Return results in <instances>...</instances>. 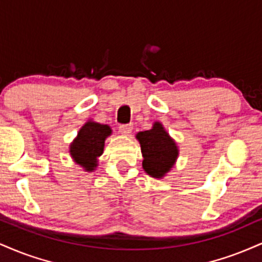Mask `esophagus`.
<instances>
[{
    "label": "esophagus",
    "mask_w": 262,
    "mask_h": 262,
    "mask_svg": "<svg viewBox=\"0 0 262 262\" xmlns=\"http://www.w3.org/2000/svg\"><path fill=\"white\" fill-rule=\"evenodd\" d=\"M133 130V124H122L119 125V133L122 135H129Z\"/></svg>",
    "instance_id": "obj_1"
}]
</instances>
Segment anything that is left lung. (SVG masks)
Wrapping results in <instances>:
<instances>
[{
  "label": "left lung",
  "instance_id": "left-lung-1",
  "mask_svg": "<svg viewBox=\"0 0 262 262\" xmlns=\"http://www.w3.org/2000/svg\"><path fill=\"white\" fill-rule=\"evenodd\" d=\"M143 154V168L154 178L165 177L177 160L179 150L160 122L154 123L150 130L137 134Z\"/></svg>",
  "mask_w": 262,
  "mask_h": 262
}]
</instances>
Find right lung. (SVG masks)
Returning <instances> with one entry per match:
<instances>
[{
    "label": "right lung",
    "instance_id": "right-lung-1",
    "mask_svg": "<svg viewBox=\"0 0 262 262\" xmlns=\"http://www.w3.org/2000/svg\"><path fill=\"white\" fill-rule=\"evenodd\" d=\"M111 133V128L107 124L88 121L69 146V154L74 162L85 171L93 172L97 166V159L103 152L106 138Z\"/></svg>",
    "mask_w": 262,
    "mask_h": 262
}]
</instances>
